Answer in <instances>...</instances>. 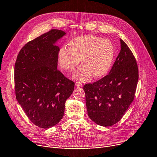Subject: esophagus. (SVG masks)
<instances>
[{"mask_svg":"<svg viewBox=\"0 0 157 157\" xmlns=\"http://www.w3.org/2000/svg\"><path fill=\"white\" fill-rule=\"evenodd\" d=\"M75 86H76V87H77V88L81 87L82 86V84L81 82H77L75 83Z\"/></svg>","mask_w":157,"mask_h":157,"instance_id":"1","label":"esophagus"}]
</instances>
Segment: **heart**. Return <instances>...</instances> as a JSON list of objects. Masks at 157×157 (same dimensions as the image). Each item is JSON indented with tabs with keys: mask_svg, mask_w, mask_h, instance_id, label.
Returning a JSON list of instances; mask_svg holds the SVG:
<instances>
[{
	"mask_svg": "<svg viewBox=\"0 0 157 157\" xmlns=\"http://www.w3.org/2000/svg\"><path fill=\"white\" fill-rule=\"evenodd\" d=\"M68 48L61 47L58 52V63L61 68L73 72L80 63L82 65L75 71L76 79L86 81L93 76L101 78L110 71L114 59V48L112 42L93 34L77 36L68 43Z\"/></svg>",
	"mask_w": 157,
	"mask_h": 157,
	"instance_id": "heart-1",
	"label": "heart"
}]
</instances>
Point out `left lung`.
<instances>
[{
	"label": "left lung",
	"instance_id": "8db88e82",
	"mask_svg": "<svg viewBox=\"0 0 157 157\" xmlns=\"http://www.w3.org/2000/svg\"><path fill=\"white\" fill-rule=\"evenodd\" d=\"M121 51L110 71L84 86L87 114L92 121L110 126L120 121L135 97L139 70L132 52L122 40Z\"/></svg>",
	"mask_w": 157,
	"mask_h": 157
}]
</instances>
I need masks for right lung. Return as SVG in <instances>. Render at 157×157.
I'll use <instances>...</instances> for the list:
<instances>
[{
    "label": "right lung",
    "mask_w": 157,
    "mask_h": 157,
    "mask_svg": "<svg viewBox=\"0 0 157 157\" xmlns=\"http://www.w3.org/2000/svg\"><path fill=\"white\" fill-rule=\"evenodd\" d=\"M65 34L52 29L29 41L19 52L14 65L16 98L40 128H51L61 120L66 101L74 90V82L57 70L59 48L54 44Z\"/></svg>",
    "instance_id": "obj_1"
}]
</instances>
